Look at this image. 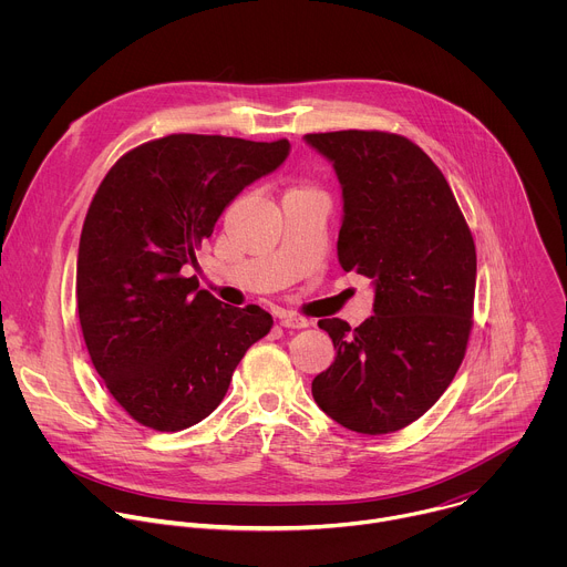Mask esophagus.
I'll use <instances>...</instances> for the list:
<instances>
[{"instance_id":"esophagus-1","label":"esophagus","mask_w":567,"mask_h":567,"mask_svg":"<svg viewBox=\"0 0 567 567\" xmlns=\"http://www.w3.org/2000/svg\"><path fill=\"white\" fill-rule=\"evenodd\" d=\"M280 326L287 330H302V328H309V320L302 316H296V313H282Z\"/></svg>"}]
</instances>
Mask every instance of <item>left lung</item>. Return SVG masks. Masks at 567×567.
Returning a JSON list of instances; mask_svg holds the SVG:
<instances>
[{"mask_svg":"<svg viewBox=\"0 0 567 567\" xmlns=\"http://www.w3.org/2000/svg\"><path fill=\"white\" fill-rule=\"evenodd\" d=\"M343 188L339 262L372 278L359 328L318 320L334 363L311 381L318 409L363 435L420 420L451 385L473 328L475 245L442 171L406 136L379 130L305 134Z\"/></svg>","mask_w":567,"mask_h":567,"instance_id":"8db88e82","label":"left lung"}]
</instances>
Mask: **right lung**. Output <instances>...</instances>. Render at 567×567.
Here are the masks:
<instances>
[{
  "label": "right lung",
  "mask_w": 567,
  "mask_h": 567,
  "mask_svg": "<svg viewBox=\"0 0 567 567\" xmlns=\"http://www.w3.org/2000/svg\"><path fill=\"white\" fill-rule=\"evenodd\" d=\"M289 141L171 134L125 152L80 233L75 298L92 363L138 424L175 433L208 417L274 318L224 305L184 267L224 208L274 173Z\"/></svg>",
  "instance_id": "1"
}]
</instances>
